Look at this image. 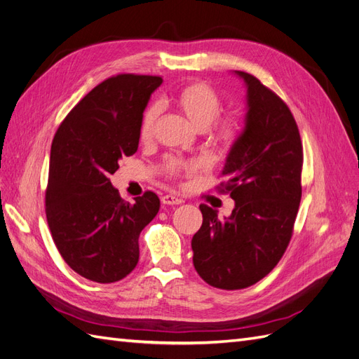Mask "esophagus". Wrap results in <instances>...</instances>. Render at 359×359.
Masks as SVG:
<instances>
[{"label": "esophagus", "instance_id": "obj_1", "mask_svg": "<svg viewBox=\"0 0 359 359\" xmlns=\"http://www.w3.org/2000/svg\"><path fill=\"white\" fill-rule=\"evenodd\" d=\"M161 203L163 205H180V203H182V199L173 196V194H165V196H161Z\"/></svg>", "mask_w": 359, "mask_h": 359}]
</instances>
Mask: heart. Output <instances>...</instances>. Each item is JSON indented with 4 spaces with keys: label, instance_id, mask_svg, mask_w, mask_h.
<instances>
[{
    "label": "heart",
    "instance_id": "obj_1",
    "mask_svg": "<svg viewBox=\"0 0 359 359\" xmlns=\"http://www.w3.org/2000/svg\"><path fill=\"white\" fill-rule=\"evenodd\" d=\"M175 104L199 132L208 130L212 142L231 145L236 139L238 130H240V121H238L236 116H226L215 121L222 109V100L211 86L201 82L184 86L175 95ZM160 112L161 106L158 103H153L147 107V111L142 115V121H140V137L144 140L153 137ZM191 169H194L193 163L178 157H168L163 163V170L169 177H178L180 173Z\"/></svg>",
    "mask_w": 359,
    "mask_h": 359
}]
</instances>
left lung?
Returning a JSON list of instances; mask_svg holds the SVG:
<instances>
[{"mask_svg": "<svg viewBox=\"0 0 359 359\" xmlns=\"http://www.w3.org/2000/svg\"><path fill=\"white\" fill-rule=\"evenodd\" d=\"M233 74L247 90L244 128L222 170L235 206L222 220L202 203L203 222L191 240L198 274L226 290L257 283L283 256L301 202L302 168L298 126L286 103L255 76Z\"/></svg>", "mask_w": 359, "mask_h": 359, "instance_id": "8db88e82", "label": "left lung"}]
</instances>
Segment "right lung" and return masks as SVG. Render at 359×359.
Instances as JSON below:
<instances>
[{"instance_id": "1", "label": "right lung", "mask_w": 359, "mask_h": 359, "mask_svg": "<svg viewBox=\"0 0 359 359\" xmlns=\"http://www.w3.org/2000/svg\"><path fill=\"white\" fill-rule=\"evenodd\" d=\"M158 76L118 74L76 104L50 147L46 219L60 255L79 276L114 283L139 260V235L160 210L153 191L121 199L109 180L139 147L140 121Z\"/></svg>"}]
</instances>
